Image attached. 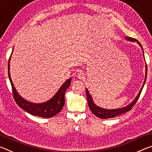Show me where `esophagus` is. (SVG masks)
Returning <instances> with one entry per match:
<instances>
[{
    "label": "esophagus",
    "mask_w": 152,
    "mask_h": 152,
    "mask_svg": "<svg viewBox=\"0 0 152 152\" xmlns=\"http://www.w3.org/2000/svg\"><path fill=\"white\" fill-rule=\"evenodd\" d=\"M76 76L78 77V78H80V79L83 78H84V73L83 72H82V71L79 72L78 73V74H77V76Z\"/></svg>",
    "instance_id": "esophagus-1"
}]
</instances>
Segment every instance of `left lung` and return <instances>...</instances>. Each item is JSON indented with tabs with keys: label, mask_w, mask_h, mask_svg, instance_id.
Here are the masks:
<instances>
[{
	"label": "left lung",
	"mask_w": 152,
	"mask_h": 152,
	"mask_svg": "<svg viewBox=\"0 0 152 152\" xmlns=\"http://www.w3.org/2000/svg\"><path fill=\"white\" fill-rule=\"evenodd\" d=\"M125 38L127 40L132 41V42H137L138 43V44H140L141 49H142V50H143L142 46H141V43L139 42L137 40H136L135 39H133V38H132V37H126ZM145 68H145V72H145V81H144V83L143 84L142 88H141V91H140V92H139L138 95L137 96V97L135 98V99L134 100V101H133L130 104H129L128 106L125 107L124 108H121V109L110 110V109H102V108H100L99 107H97L96 105L94 103L93 101H92V97L91 96V94H89L88 90L86 89V93L87 99H88V107L90 108V109H91V110L92 112V113H93L94 115H96V117L100 118V119H110V118H114L115 117L118 116V115H120L123 114V113H125L127 112V111H129V110L132 109L133 107L135 104L136 102H137L139 97H140V94H141V91H142V89L143 88L144 84H145V80H146V78H147V77H146V76H147V72H148L147 64H146Z\"/></svg>",
	"instance_id": "1"
}]
</instances>
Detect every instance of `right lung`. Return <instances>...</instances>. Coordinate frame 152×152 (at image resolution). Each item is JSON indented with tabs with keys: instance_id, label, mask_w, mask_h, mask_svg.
Segmentation results:
<instances>
[{
	"instance_id": "1",
	"label": "right lung",
	"mask_w": 152,
	"mask_h": 152,
	"mask_svg": "<svg viewBox=\"0 0 152 152\" xmlns=\"http://www.w3.org/2000/svg\"><path fill=\"white\" fill-rule=\"evenodd\" d=\"M10 58L9 60L8 64V74L9 78L11 82V84L12 86V94L15 102H17L18 106L23 109L25 111L30 113L34 116H38L44 118H50L54 117L58 113H60L62 110L64 103H65V99H64V94L66 90L70 86L71 84V78L68 79V80L65 82L61 88L59 89L57 93H56L52 99H51L50 101L44 102V103L40 104H35L27 101L24 100L23 98L18 94L16 89L14 87L13 83H12V80L10 76V67L9 62Z\"/></svg>"
}]
</instances>
